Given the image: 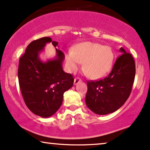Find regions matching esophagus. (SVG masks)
<instances>
[{"label": "esophagus", "instance_id": "obj_1", "mask_svg": "<svg viewBox=\"0 0 150 150\" xmlns=\"http://www.w3.org/2000/svg\"><path fill=\"white\" fill-rule=\"evenodd\" d=\"M81 81V79L79 78V77H75V79H74V84L76 85L78 84V83L80 82Z\"/></svg>", "mask_w": 150, "mask_h": 150}]
</instances>
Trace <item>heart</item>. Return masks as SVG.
Segmentation results:
<instances>
[{
	"label": "heart",
	"mask_w": 150,
	"mask_h": 150,
	"mask_svg": "<svg viewBox=\"0 0 150 150\" xmlns=\"http://www.w3.org/2000/svg\"><path fill=\"white\" fill-rule=\"evenodd\" d=\"M66 61L71 72H75L81 64H84L83 69L86 75L90 78L98 79L111 72L114 62V53L109 46L85 42L77 45L75 51H68Z\"/></svg>",
	"instance_id": "heart-1"
}]
</instances>
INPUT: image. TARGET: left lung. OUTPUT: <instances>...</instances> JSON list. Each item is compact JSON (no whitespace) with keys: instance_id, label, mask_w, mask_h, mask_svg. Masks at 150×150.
Returning <instances> with one entry per match:
<instances>
[{"instance_id":"obj_1","label":"left lung","mask_w":150,"mask_h":150,"mask_svg":"<svg viewBox=\"0 0 150 150\" xmlns=\"http://www.w3.org/2000/svg\"><path fill=\"white\" fill-rule=\"evenodd\" d=\"M109 75L98 81H87L86 105L93 112L106 115L120 109L129 97L136 74L132 54L120 48Z\"/></svg>"}]
</instances>
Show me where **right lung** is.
Instances as JSON below:
<instances>
[{
    "label": "right lung",
    "mask_w": 150,
    "mask_h": 150,
    "mask_svg": "<svg viewBox=\"0 0 150 150\" xmlns=\"http://www.w3.org/2000/svg\"><path fill=\"white\" fill-rule=\"evenodd\" d=\"M54 48L58 42L50 37H42L32 41L19 59L18 83L23 98L28 109L35 114L48 117L57 112L63 102L64 92L73 85L71 74L65 73L62 62L65 57L59 49L56 48L54 59L43 62L39 54L47 43Z\"/></svg>",
    "instance_id": "1"
}]
</instances>
